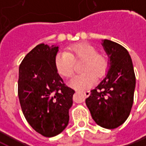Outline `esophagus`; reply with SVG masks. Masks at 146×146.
Returning <instances> with one entry per match:
<instances>
[{
    "instance_id": "34e87169",
    "label": "esophagus",
    "mask_w": 146,
    "mask_h": 146,
    "mask_svg": "<svg viewBox=\"0 0 146 146\" xmlns=\"http://www.w3.org/2000/svg\"><path fill=\"white\" fill-rule=\"evenodd\" d=\"M83 94L84 95L85 97H88L90 95V91H84V92H83Z\"/></svg>"
}]
</instances>
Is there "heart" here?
Returning a JSON list of instances; mask_svg holds the SVG:
<instances>
[{
  "instance_id": "b5f03b06",
  "label": "heart",
  "mask_w": 146,
  "mask_h": 146,
  "mask_svg": "<svg viewBox=\"0 0 146 146\" xmlns=\"http://www.w3.org/2000/svg\"><path fill=\"white\" fill-rule=\"evenodd\" d=\"M83 60L78 74L70 80V84L73 88L84 90L88 88L95 82L96 77L101 78L107 73L110 61L107 55L98 52L94 45L80 43L70 46L68 51H61L56 55L54 65L58 73L65 78L72 76L75 69V62Z\"/></svg>"
}]
</instances>
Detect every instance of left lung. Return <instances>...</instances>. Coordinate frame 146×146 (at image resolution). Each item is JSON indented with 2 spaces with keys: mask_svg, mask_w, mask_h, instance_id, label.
<instances>
[{
  "mask_svg": "<svg viewBox=\"0 0 146 146\" xmlns=\"http://www.w3.org/2000/svg\"><path fill=\"white\" fill-rule=\"evenodd\" d=\"M110 58L107 75L91 91L85 102L98 125L114 129L125 122L134 102L135 75L128 51L110 40H102Z\"/></svg>",
  "mask_w": 146,
  "mask_h": 146,
  "instance_id": "obj_1",
  "label": "left lung"
}]
</instances>
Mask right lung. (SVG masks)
<instances>
[{"label": "right lung", "mask_w": 146, "mask_h": 146, "mask_svg": "<svg viewBox=\"0 0 146 146\" xmlns=\"http://www.w3.org/2000/svg\"><path fill=\"white\" fill-rule=\"evenodd\" d=\"M58 46L36 45L19 70L18 95L25 118L36 132L54 137L69 123L74 90L58 73L54 59Z\"/></svg>", "instance_id": "add662e5"}]
</instances>
